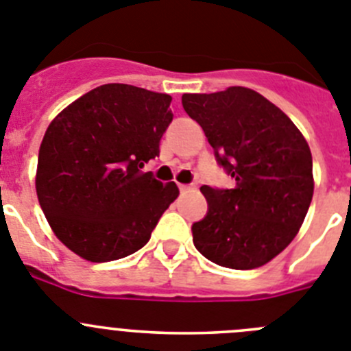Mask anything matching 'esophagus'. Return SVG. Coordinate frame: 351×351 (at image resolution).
Returning <instances> with one entry per match:
<instances>
[{"instance_id": "34e87169", "label": "esophagus", "mask_w": 351, "mask_h": 351, "mask_svg": "<svg viewBox=\"0 0 351 351\" xmlns=\"http://www.w3.org/2000/svg\"><path fill=\"white\" fill-rule=\"evenodd\" d=\"M179 190H181V191L195 190V184H179Z\"/></svg>"}]
</instances>
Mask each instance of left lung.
Wrapping results in <instances>:
<instances>
[{
	"instance_id": "left-lung-1",
	"label": "left lung",
	"mask_w": 351,
	"mask_h": 351,
	"mask_svg": "<svg viewBox=\"0 0 351 351\" xmlns=\"http://www.w3.org/2000/svg\"><path fill=\"white\" fill-rule=\"evenodd\" d=\"M234 188L202 186L207 214L191 225L193 244L221 267L247 271L293 241L313 198V158L290 117L253 89L182 95Z\"/></svg>"
}]
</instances>
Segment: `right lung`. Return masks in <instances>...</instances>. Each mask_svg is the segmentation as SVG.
<instances>
[{
    "label": "right lung",
    "instance_id": "add662e5",
    "mask_svg": "<svg viewBox=\"0 0 351 351\" xmlns=\"http://www.w3.org/2000/svg\"><path fill=\"white\" fill-rule=\"evenodd\" d=\"M172 96L105 84L68 105L43 135L36 195L56 237L89 262H110L147 244L178 198L176 182L142 172L160 154Z\"/></svg>",
    "mask_w": 351,
    "mask_h": 351
}]
</instances>
